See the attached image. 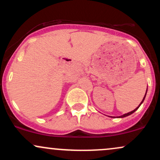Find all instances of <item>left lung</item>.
Listing matches in <instances>:
<instances>
[{"label":"left lung","mask_w":160,"mask_h":160,"mask_svg":"<svg viewBox=\"0 0 160 160\" xmlns=\"http://www.w3.org/2000/svg\"><path fill=\"white\" fill-rule=\"evenodd\" d=\"M147 91H148V89H147ZM146 93H147V92H146ZM146 93H145V95H144V98H143V100H142V102H141V104H139V106L138 107H137L136 108H135V110H134V111H131V112H128V113H125V114H123V115H122V116H120V117H120V118H122V117H127V116H128V115H131L132 113H133L134 112H135V111H137L138 109V108L140 107L141 106V104L143 103V102H144V98H145V96H146Z\"/></svg>","instance_id":"8db88e82"}]
</instances>
